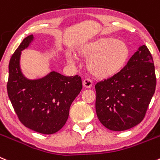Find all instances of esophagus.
Segmentation results:
<instances>
[{
  "label": "esophagus",
  "instance_id": "34e87169",
  "mask_svg": "<svg viewBox=\"0 0 160 160\" xmlns=\"http://www.w3.org/2000/svg\"><path fill=\"white\" fill-rule=\"evenodd\" d=\"M83 86L85 88H91L92 86V80H89V79H85V80H83Z\"/></svg>",
  "mask_w": 160,
  "mask_h": 160
}]
</instances>
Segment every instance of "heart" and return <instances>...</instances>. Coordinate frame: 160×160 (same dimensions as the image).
<instances>
[{
    "label": "heart",
    "mask_w": 160,
    "mask_h": 160,
    "mask_svg": "<svg viewBox=\"0 0 160 160\" xmlns=\"http://www.w3.org/2000/svg\"><path fill=\"white\" fill-rule=\"evenodd\" d=\"M79 54L88 58L87 69L91 75L98 79L114 77L127 62L129 48L123 41L114 38H102L87 43L79 50ZM72 62V58L68 57Z\"/></svg>",
    "instance_id": "b5f03b06"
}]
</instances>
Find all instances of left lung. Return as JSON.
Returning a JSON list of instances; mask_svg holds the SVG:
<instances>
[{
  "instance_id": "obj_1",
  "label": "left lung",
  "mask_w": 160,
  "mask_h": 160,
  "mask_svg": "<svg viewBox=\"0 0 160 160\" xmlns=\"http://www.w3.org/2000/svg\"><path fill=\"white\" fill-rule=\"evenodd\" d=\"M156 86L153 58L145 45L114 77L95 84V110L108 129H131L145 117Z\"/></svg>"
}]
</instances>
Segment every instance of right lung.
<instances>
[{
  "label": "right lung",
  "instance_id": "right-lung-1",
  "mask_svg": "<svg viewBox=\"0 0 160 160\" xmlns=\"http://www.w3.org/2000/svg\"><path fill=\"white\" fill-rule=\"evenodd\" d=\"M33 38L23 40L8 65L7 92L18 118L28 129L42 134H53L65 125L72 102L82 89L80 77H65L51 72L40 80H30L19 68L21 50Z\"/></svg>",
  "mask_w": 160,
  "mask_h": 160
}]
</instances>
